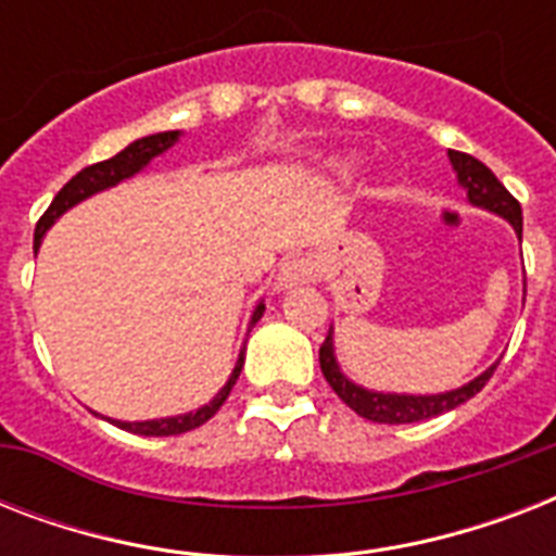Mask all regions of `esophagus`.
I'll list each match as a JSON object with an SVG mask.
<instances>
[{
  "label": "esophagus",
  "mask_w": 556,
  "mask_h": 556,
  "mask_svg": "<svg viewBox=\"0 0 556 556\" xmlns=\"http://www.w3.org/2000/svg\"><path fill=\"white\" fill-rule=\"evenodd\" d=\"M317 277H320V262L314 260V256H294V260L282 262L277 286L294 288V286H303V282H314Z\"/></svg>",
  "instance_id": "34e87169"
}]
</instances>
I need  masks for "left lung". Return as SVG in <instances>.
Listing matches in <instances>:
<instances>
[{"label": "left lung", "mask_w": 556, "mask_h": 556, "mask_svg": "<svg viewBox=\"0 0 556 556\" xmlns=\"http://www.w3.org/2000/svg\"><path fill=\"white\" fill-rule=\"evenodd\" d=\"M450 164L456 169L458 185L467 190V199L476 207H484L496 213V216L508 218L517 236L522 239V207L519 201L505 190L500 178L493 176L491 169L484 167L482 161L467 155V152L450 150ZM320 369L329 380V387L338 392V397L349 409H355L361 418L375 424H415L427 421V418H435L441 413H450L456 409L458 404H465L476 392H482V387L491 380L493 369H484L479 378H473L470 383L458 389H450V392H439V395H395V392H371V389L357 387L355 380H349L338 366V357H334V338H326V343L320 346Z\"/></svg>", "instance_id": "left-lung-1"}]
</instances>
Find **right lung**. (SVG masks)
<instances>
[{"instance_id": "1", "label": "right lung", "mask_w": 556, "mask_h": 556, "mask_svg": "<svg viewBox=\"0 0 556 556\" xmlns=\"http://www.w3.org/2000/svg\"><path fill=\"white\" fill-rule=\"evenodd\" d=\"M178 135L181 132H159V135H147V138H138L132 141L126 150H121L117 155H112L109 161H100V164H91V167L80 169L77 176L63 187V190L56 192L54 201H51V207L42 213V218L37 222V230H34V251H39V242H42V236L51 225H54L56 218L63 216L65 210H72L74 204H80L83 199H89L94 192L109 190V187L121 185L124 178H132L135 173H141L147 164H150L155 155L161 152H167L173 143L178 141ZM262 312H265V305H256V312L251 317V329L260 323ZM244 364V349L239 352V361H236L233 371H230V378L222 389H218V395L204 404L195 413H185V415H173V418H155V421H112L117 424L121 430L138 432V435H178V432L195 430L204 421H210L213 415L218 413V406L225 404L227 395H230V389H233L236 378H239V371H242Z\"/></svg>"}]
</instances>
